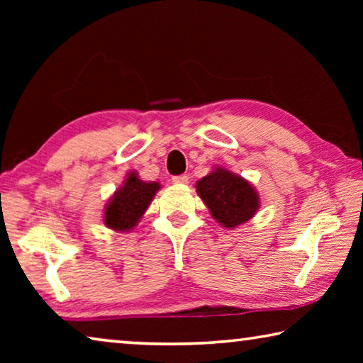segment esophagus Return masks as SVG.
<instances>
[{
    "label": "esophagus",
    "instance_id": "34e87169",
    "mask_svg": "<svg viewBox=\"0 0 363 363\" xmlns=\"http://www.w3.org/2000/svg\"><path fill=\"white\" fill-rule=\"evenodd\" d=\"M173 182L177 184V186H184V184L189 182V176L187 174H179L173 177Z\"/></svg>",
    "mask_w": 363,
    "mask_h": 363
}]
</instances>
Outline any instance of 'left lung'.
<instances>
[{
  "label": "left lung",
  "mask_w": 363,
  "mask_h": 363,
  "mask_svg": "<svg viewBox=\"0 0 363 363\" xmlns=\"http://www.w3.org/2000/svg\"><path fill=\"white\" fill-rule=\"evenodd\" d=\"M196 194L218 223L233 229L247 223L259 208V195L248 181L224 168H216L196 182Z\"/></svg>",
  "instance_id": "obj_1"
}]
</instances>
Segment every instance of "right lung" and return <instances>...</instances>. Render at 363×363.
Wrapping results in <instances>:
<instances>
[{
  "instance_id": "add662e5",
  "label": "right lung",
  "mask_w": 363,
  "mask_h": 363,
  "mask_svg": "<svg viewBox=\"0 0 363 363\" xmlns=\"http://www.w3.org/2000/svg\"><path fill=\"white\" fill-rule=\"evenodd\" d=\"M158 189V182L140 181L139 176L131 171L123 186L108 200L104 213V223L110 229L118 232L131 230L143 218Z\"/></svg>"
}]
</instances>
